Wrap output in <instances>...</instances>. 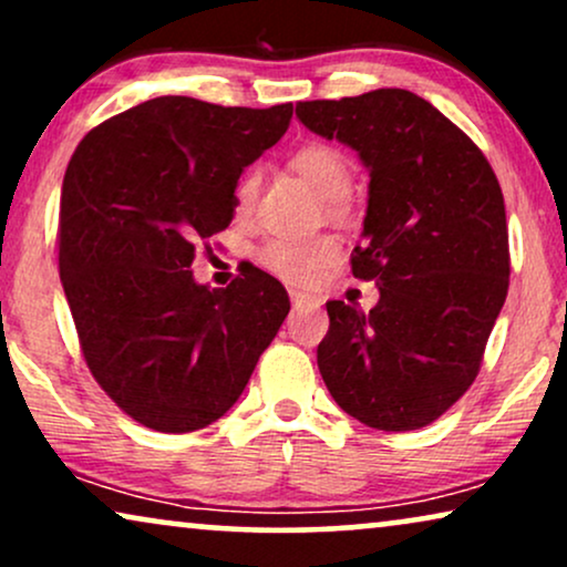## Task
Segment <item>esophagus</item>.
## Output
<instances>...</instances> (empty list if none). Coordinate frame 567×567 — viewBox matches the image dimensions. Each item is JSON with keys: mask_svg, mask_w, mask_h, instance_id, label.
I'll use <instances>...</instances> for the list:
<instances>
[{"mask_svg": "<svg viewBox=\"0 0 567 567\" xmlns=\"http://www.w3.org/2000/svg\"><path fill=\"white\" fill-rule=\"evenodd\" d=\"M291 305H293V309H317L320 307V301H317L315 297H307V293L291 291Z\"/></svg>", "mask_w": 567, "mask_h": 567, "instance_id": "1", "label": "esophagus"}]
</instances>
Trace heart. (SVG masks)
<instances>
[{
  "label": "heart",
  "instance_id": "obj_1",
  "mask_svg": "<svg viewBox=\"0 0 567 567\" xmlns=\"http://www.w3.org/2000/svg\"><path fill=\"white\" fill-rule=\"evenodd\" d=\"M291 167L320 193L322 198H346L351 188V162L346 154L330 144H305L291 154ZM262 185V169L258 165L247 167L235 183V212L237 216H250L258 204ZM338 258V243L332 237L289 239L274 237L260 247L262 268L276 274L293 286H309L322 276V270Z\"/></svg>",
  "mask_w": 567,
  "mask_h": 567
}]
</instances>
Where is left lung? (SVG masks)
I'll list each match as a JSON object with an SVG mask.
<instances>
[{"label":"left lung","mask_w":567,"mask_h":567,"mask_svg":"<svg viewBox=\"0 0 567 567\" xmlns=\"http://www.w3.org/2000/svg\"><path fill=\"white\" fill-rule=\"evenodd\" d=\"M309 131L369 169L363 245L351 270L374 309L328 301L317 367L332 400L379 431H415L475 382L508 293V227L491 162L415 92L386 87L297 103Z\"/></svg>","instance_id":"left-lung-1"}]
</instances>
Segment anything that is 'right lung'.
<instances>
[{
    "label": "right lung",
    "instance_id": "add662e5",
    "mask_svg": "<svg viewBox=\"0 0 567 567\" xmlns=\"http://www.w3.org/2000/svg\"><path fill=\"white\" fill-rule=\"evenodd\" d=\"M291 113L154 97L92 128L69 159L61 284L92 377L146 429L188 433L221 417L289 315L266 270L208 289L190 266L229 227L237 177Z\"/></svg>",
    "mask_w": 567,
    "mask_h": 567
}]
</instances>
